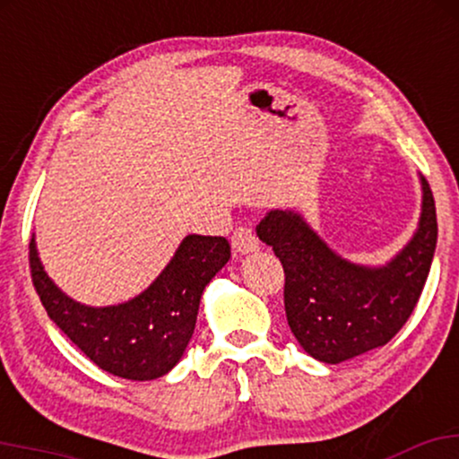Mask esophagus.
Wrapping results in <instances>:
<instances>
[{
  "label": "esophagus",
  "mask_w": 459,
  "mask_h": 459,
  "mask_svg": "<svg viewBox=\"0 0 459 459\" xmlns=\"http://www.w3.org/2000/svg\"><path fill=\"white\" fill-rule=\"evenodd\" d=\"M231 247H234L236 253L248 255L259 248V238L255 236L253 228H248V225H238L234 234H231Z\"/></svg>",
  "instance_id": "34e87169"
}]
</instances>
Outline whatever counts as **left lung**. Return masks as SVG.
I'll list each match as a JSON object with an SVG mask.
<instances>
[{"mask_svg":"<svg viewBox=\"0 0 459 459\" xmlns=\"http://www.w3.org/2000/svg\"><path fill=\"white\" fill-rule=\"evenodd\" d=\"M421 215L411 240L382 267L350 264L333 253L295 211H270L257 225L284 267V309L301 348L337 365L385 346L424 290L437 248V208L421 177Z\"/></svg>","mask_w":459,"mask_h":459,"instance_id":"1","label":"left lung"}]
</instances>
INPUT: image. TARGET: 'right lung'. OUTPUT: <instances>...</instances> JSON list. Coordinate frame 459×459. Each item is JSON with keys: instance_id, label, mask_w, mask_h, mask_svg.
<instances>
[{"instance_id": "add662e5", "label": "right lung", "mask_w": 459, "mask_h": 459, "mask_svg": "<svg viewBox=\"0 0 459 459\" xmlns=\"http://www.w3.org/2000/svg\"><path fill=\"white\" fill-rule=\"evenodd\" d=\"M223 236H186L162 273L134 299L91 307L74 301L48 278L29 242L33 287L48 316L103 371L147 382L162 377L181 360L195 329L200 297L228 264Z\"/></svg>"}]
</instances>
